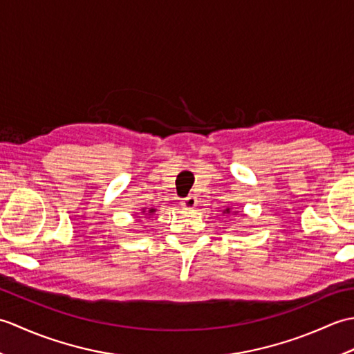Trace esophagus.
I'll return each instance as SVG.
<instances>
[{
  "mask_svg": "<svg viewBox=\"0 0 354 354\" xmlns=\"http://www.w3.org/2000/svg\"><path fill=\"white\" fill-rule=\"evenodd\" d=\"M181 205L185 208V209H193V208H196V205H198V198L196 196H187L185 199H183V202H181Z\"/></svg>",
  "mask_w": 354,
  "mask_h": 354,
  "instance_id": "esophagus-1",
  "label": "esophagus"
}]
</instances>
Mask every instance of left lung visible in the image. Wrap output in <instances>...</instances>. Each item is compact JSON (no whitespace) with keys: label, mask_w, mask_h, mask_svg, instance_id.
<instances>
[{"label":"left lung","mask_w":354,"mask_h":354,"mask_svg":"<svg viewBox=\"0 0 354 354\" xmlns=\"http://www.w3.org/2000/svg\"><path fill=\"white\" fill-rule=\"evenodd\" d=\"M231 212H234V209L230 208V207H227V208L223 209V214H231ZM236 213H239V212H234V214H236Z\"/></svg>","instance_id":"obj_1"}]
</instances>
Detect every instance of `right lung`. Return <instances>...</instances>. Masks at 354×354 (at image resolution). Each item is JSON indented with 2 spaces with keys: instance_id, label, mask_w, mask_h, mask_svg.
Instances as JSON below:
<instances>
[{
  "instance_id": "right-lung-1",
  "label": "right lung",
  "mask_w": 354,
  "mask_h": 354,
  "mask_svg": "<svg viewBox=\"0 0 354 354\" xmlns=\"http://www.w3.org/2000/svg\"><path fill=\"white\" fill-rule=\"evenodd\" d=\"M155 212H156V208H149V209H147V208H141L140 213H141V214H146V216L150 217Z\"/></svg>"
}]
</instances>
